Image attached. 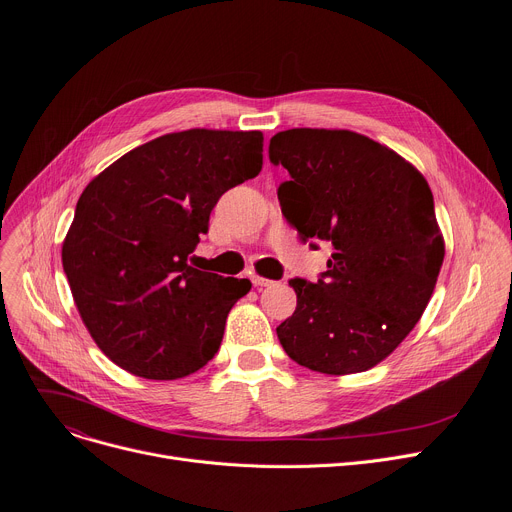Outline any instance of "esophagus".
<instances>
[{
    "label": "esophagus",
    "instance_id": "34e87169",
    "mask_svg": "<svg viewBox=\"0 0 512 512\" xmlns=\"http://www.w3.org/2000/svg\"><path fill=\"white\" fill-rule=\"evenodd\" d=\"M251 282H253V286H255V288H265V286H272V284H274L272 280L259 278V276H253V278H251Z\"/></svg>",
    "mask_w": 512,
    "mask_h": 512
}]
</instances>
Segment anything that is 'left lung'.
Returning a JSON list of instances; mask_svg holds the SVG:
<instances>
[{
    "label": "left lung",
    "instance_id": "obj_1",
    "mask_svg": "<svg viewBox=\"0 0 512 512\" xmlns=\"http://www.w3.org/2000/svg\"><path fill=\"white\" fill-rule=\"evenodd\" d=\"M278 188L303 242H332L317 282L294 278L297 309L276 328L286 355L346 375L384 361L423 315L444 261L434 195L405 157L351 130L290 128L270 141Z\"/></svg>",
    "mask_w": 512,
    "mask_h": 512
}]
</instances>
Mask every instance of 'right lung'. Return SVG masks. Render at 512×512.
Listing matches in <instances>:
<instances>
[{"label": "right lung", "mask_w": 512, "mask_h": 512, "mask_svg": "<svg viewBox=\"0 0 512 512\" xmlns=\"http://www.w3.org/2000/svg\"><path fill=\"white\" fill-rule=\"evenodd\" d=\"M259 130L191 128L116 159L80 195L62 265L80 319L105 357L145 380L207 365L226 317L251 290L191 265L209 213L263 166Z\"/></svg>", "instance_id": "1"}]
</instances>
